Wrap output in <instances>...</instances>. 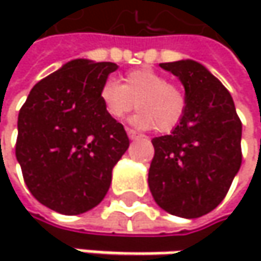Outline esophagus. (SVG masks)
Returning <instances> with one entry per match:
<instances>
[{
    "label": "esophagus",
    "instance_id": "34e87169",
    "mask_svg": "<svg viewBox=\"0 0 261 261\" xmlns=\"http://www.w3.org/2000/svg\"><path fill=\"white\" fill-rule=\"evenodd\" d=\"M127 134H128V137H130L131 140H136V139H140V137H143L142 134L136 133L134 130H131V128H127Z\"/></svg>",
    "mask_w": 261,
    "mask_h": 261
}]
</instances>
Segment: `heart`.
I'll list each match as a JSON object with an SVG mask.
<instances>
[{"mask_svg": "<svg viewBox=\"0 0 261 261\" xmlns=\"http://www.w3.org/2000/svg\"><path fill=\"white\" fill-rule=\"evenodd\" d=\"M99 99L113 119H122L137 107L139 113L131 118V124L140 130L168 133L180 124L186 112L181 89L149 68L125 74L122 84L107 80L99 90Z\"/></svg>", "mask_w": 261, "mask_h": 261, "instance_id": "b5f03b06", "label": "heart"}]
</instances>
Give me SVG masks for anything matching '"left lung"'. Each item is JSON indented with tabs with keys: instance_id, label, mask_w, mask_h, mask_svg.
I'll use <instances>...</instances> for the list:
<instances>
[{
	"instance_id": "1",
	"label": "left lung",
	"mask_w": 261,
	"mask_h": 261,
	"mask_svg": "<svg viewBox=\"0 0 261 261\" xmlns=\"http://www.w3.org/2000/svg\"><path fill=\"white\" fill-rule=\"evenodd\" d=\"M181 81L186 112L171 134L154 137L148 184L154 201L180 218H199L225 198L242 165V122L225 86L195 60L160 63Z\"/></svg>"
}]
</instances>
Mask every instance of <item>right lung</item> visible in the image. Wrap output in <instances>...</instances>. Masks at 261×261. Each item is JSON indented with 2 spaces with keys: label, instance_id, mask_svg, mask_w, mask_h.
Returning <instances> with one entry per match:
<instances>
[{
  "label": "right lung",
  "instance_id": "1",
  "mask_svg": "<svg viewBox=\"0 0 261 261\" xmlns=\"http://www.w3.org/2000/svg\"><path fill=\"white\" fill-rule=\"evenodd\" d=\"M116 63L77 59L40 80L18 116L16 159L31 195L62 215L96 207L128 149L124 125L99 99Z\"/></svg>",
  "mask_w": 261,
  "mask_h": 261
}]
</instances>
